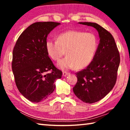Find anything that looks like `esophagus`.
<instances>
[{
    "mask_svg": "<svg viewBox=\"0 0 130 130\" xmlns=\"http://www.w3.org/2000/svg\"><path fill=\"white\" fill-rule=\"evenodd\" d=\"M69 74V73H68V72H62V76H64V77H66L67 75H68Z\"/></svg>",
    "mask_w": 130,
    "mask_h": 130,
    "instance_id": "34e87169",
    "label": "esophagus"
}]
</instances>
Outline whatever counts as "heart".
I'll return each mask as SVG.
<instances>
[{
	"label": "heart",
	"instance_id": "obj_1",
	"mask_svg": "<svg viewBox=\"0 0 130 130\" xmlns=\"http://www.w3.org/2000/svg\"><path fill=\"white\" fill-rule=\"evenodd\" d=\"M98 47L94 34L77 30L62 32L57 41L47 39L45 42L47 54L53 60L58 61L66 52L67 56L57 63V67L62 70L87 67L93 61Z\"/></svg>",
	"mask_w": 130,
	"mask_h": 130
}]
</instances>
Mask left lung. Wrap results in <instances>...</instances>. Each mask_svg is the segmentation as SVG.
<instances>
[{
  "label": "left lung",
  "mask_w": 130,
  "mask_h": 130,
  "mask_svg": "<svg viewBox=\"0 0 130 130\" xmlns=\"http://www.w3.org/2000/svg\"><path fill=\"white\" fill-rule=\"evenodd\" d=\"M96 28L100 42L92 62L76 73L77 82L73 90L83 102L92 104L102 99L113 89L117 78L120 55L112 34L96 23L78 22Z\"/></svg>",
  "instance_id": "obj_1"
}]
</instances>
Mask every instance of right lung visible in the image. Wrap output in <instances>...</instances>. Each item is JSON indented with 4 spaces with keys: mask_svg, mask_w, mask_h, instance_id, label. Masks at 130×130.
<instances>
[{
    "mask_svg": "<svg viewBox=\"0 0 130 130\" xmlns=\"http://www.w3.org/2000/svg\"><path fill=\"white\" fill-rule=\"evenodd\" d=\"M53 22H36L18 39L12 52V70L19 91L30 102L45 100L56 88L62 72L54 67L45 48L47 37L60 25ZM51 70V73L46 72Z\"/></svg>",
    "mask_w": 130,
    "mask_h": 130,
    "instance_id": "obj_1",
    "label": "right lung"
}]
</instances>
